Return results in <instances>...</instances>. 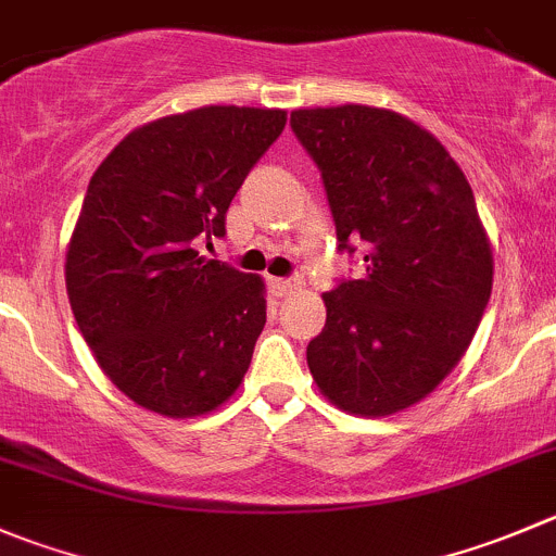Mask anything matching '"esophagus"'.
Listing matches in <instances>:
<instances>
[{
  "label": "esophagus",
  "mask_w": 556,
  "mask_h": 556,
  "mask_svg": "<svg viewBox=\"0 0 556 556\" xmlns=\"http://www.w3.org/2000/svg\"><path fill=\"white\" fill-rule=\"evenodd\" d=\"M268 285H271V290H274V295H279V299H282V295H288V293H293L295 288H299V279H279V277H271L268 279Z\"/></svg>",
  "instance_id": "34e87169"
}]
</instances>
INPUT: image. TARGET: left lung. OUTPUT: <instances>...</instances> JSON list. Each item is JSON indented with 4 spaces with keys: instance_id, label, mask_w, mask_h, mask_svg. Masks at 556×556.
<instances>
[{
    "instance_id": "left-lung-1",
    "label": "left lung",
    "mask_w": 556,
    "mask_h": 556,
    "mask_svg": "<svg viewBox=\"0 0 556 556\" xmlns=\"http://www.w3.org/2000/svg\"><path fill=\"white\" fill-rule=\"evenodd\" d=\"M290 127L320 170L339 252L364 250L306 344L317 388L380 418L421 402L470 348L492 295V247L476 195L443 143L369 105L309 108Z\"/></svg>"
}]
</instances>
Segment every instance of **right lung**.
<instances>
[{"label":"right lung","mask_w":556,"mask_h":556,"mask_svg":"<svg viewBox=\"0 0 556 556\" xmlns=\"http://www.w3.org/2000/svg\"><path fill=\"white\" fill-rule=\"evenodd\" d=\"M288 113L208 105L132 132L94 170L64 279L86 344L135 404L192 418L233 396L266 326L255 274L206 261Z\"/></svg>","instance_id":"1"}]
</instances>
